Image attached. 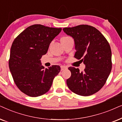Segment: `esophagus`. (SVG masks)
Instances as JSON below:
<instances>
[{"mask_svg":"<svg viewBox=\"0 0 122 122\" xmlns=\"http://www.w3.org/2000/svg\"><path fill=\"white\" fill-rule=\"evenodd\" d=\"M67 69V66H61V71H63V70H64Z\"/></svg>","mask_w":122,"mask_h":122,"instance_id":"obj_1","label":"esophagus"}]
</instances>
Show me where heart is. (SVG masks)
Instances as JSON below:
<instances>
[{"label":"heart","instance_id":"obj_1","mask_svg":"<svg viewBox=\"0 0 122 122\" xmlns=\"http://www.w3.org/2000/svg\"><path fill=\"white\" fill-rule=\"evenodd\" d=\"M70 37H69V36H65V37H62L61 40H62V39H67V38H70Z\"/></svg>","mask_w":122,"mask_h":122}]
</instances>
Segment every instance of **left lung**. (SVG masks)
I'll return each instance as SVG.
<instances>
[{
	"label": "left lung",
	"instance_id": "8db88e82",
	"mask_svg": "<svg viewBox=\"0 0 122 122\" xmlns=\"http://www.w3.org/2000/svg\"><path fill=\"white\" fill-rule=\"evenodd\" d=\"M64 31L74 39L75 57L81 59L85 69L69 67L71 75L66 81L70 90L77 95L89 96L101 89L112 70V51L109 42L92 26L81 24L65 27Z\"/></svg>",
	"mask_w": 122,
	"mask_h": 122
}]
</instances>
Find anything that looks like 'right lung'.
I'll return each mask as SVG.
<instances>
[{
  "label": "right lung",
  "mask_w": 122,
  "mask_h": 122,
  "mask_svg": "<svg viewBox=\"0 0 122 122\" xmlns=\"http://www.w3.org/2000/svg\"><path fill=\"white\" fill-rule=\"evenodd\" d=\"M61 30L34 24L21 32L13 42L9 69L18 88L28 96L37 97L46 93L60 72L58 65L45 69L40 58L47 53L50 43Z\"/></svg>",
  "instance_id": "obj_1"
}]
</instances>
